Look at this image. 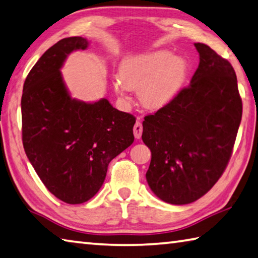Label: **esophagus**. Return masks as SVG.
Wrapping results in <instances>:
<instances>
[{
	"label": "esophagus",
	"mask_w": 258,
	"mask_h": 258,
	"mask_svg": "<svg viewBox=\"0 0 258 258\" xmlns=\"http://www.w3.org/2000/svg\"><path fill=\"white\" fill-rule=\"evenodd\" d=\"M142 131H143L142 124L140 123V121H137V123H135V125H134V137H135V139L141 138Z\"/></svg>",
	"instance_id": "obj_1"
}]
</instances>
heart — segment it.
I'll return each mask as SVG.
<instances>
[{"mask_svg": "<svg viewBox=\"0 0 258 258\" xmlns=\"http://www.w3.org/2000/svg\"><path fill=\"white\" fill-rule=\"evenodd\" d=\"M187 63L169 50L130 56L119 67V78L114 88L125 97L128 90H137L141 104L149 109H159L175 99L184 87Z\"/></svg>", "mask_w": 258, "mask_h": 258, "instance_id": "1", "label": "heart"}]
</instances>
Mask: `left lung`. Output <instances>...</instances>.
Instances as JSON below:
<instances>
[{"label": "left lung", "mask_w": 258, "mask_h": 258, "mask_svg": "<svg viewBox=\"0 0 258 258\" xmlns=\"http://www.w3.org/2000/svg\"><path fill=\"white\" fill-rule=\"evenodd\" d=\"M194 45L200 64L189 86L143 120L142 140L152 156L147 181L175 205L202 198L222 176L242 115L232 65L208 45Z\"/></svg>", "instance_id": "1"}]
</instances>
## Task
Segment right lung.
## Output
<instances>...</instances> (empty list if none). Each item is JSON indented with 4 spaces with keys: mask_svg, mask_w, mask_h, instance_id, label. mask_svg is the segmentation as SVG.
<instances>
[{
    "mask_svg": "<svg viewBox=\"0 0 258 258\" xmlns=\"http://www.w3.org/2000/svg\"><path fill=\"white\" fill-rule=\"evenodd\" d=\"M88 40L69 37L45 51L26 78L21 98L22 143L30 163L51 194L81 204L104 184L109 162L134 141L135 117L102 98L72 99L60 68Z\"/></svg>",
    "mask_w": 258,
    "mask_h": 258,
    "instance_id": "1",
    "label": "right lung"
}]
</instances>
